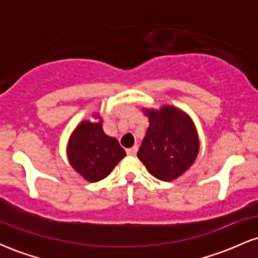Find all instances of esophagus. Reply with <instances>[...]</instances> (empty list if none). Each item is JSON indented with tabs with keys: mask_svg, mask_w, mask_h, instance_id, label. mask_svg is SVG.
I'll return each mask as SVG.
<instances>
[{
	"mask_svg": "<svg viewBox=\"0 0 258 258\" xmlns=\"http://www.w3.org/2000/svg\"><path fill=\"white\" fill-rule=\"evenodd\" d=\"M137 152H138V147L137 146L130 148V149L126 150V153L128 154V155H136V154H137Z\"/></svg>",
	"mask_w": 258,
	"mask_h": 258,
	"instance_id": "1",
	"label": "esophagus"
}]
</instances>
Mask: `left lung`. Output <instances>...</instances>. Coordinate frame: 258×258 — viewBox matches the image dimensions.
<instances>
[{
  "label": "left lung",
  "instance_id": "8db88e82",
  "mask_svg": "<svg viewBox=\"0 0 258 258\" xmlns=\"http://www.w3.org/2000/svg\"><path fill=\"white\" fill-rule=\"evenodd\" d=\"M149 127L137 156L158 179L172 180L185 172L199 152L193 122L178 109L148 110Z\"/></svg>",
  "mask_w": 258,
  "mask_h": 258
}]
</instances>
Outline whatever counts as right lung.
<instances>
[{"instance_id":"1","label":"right lung","mask_w":258,"mask_h":258,"mask_svg":"<svg viewBox=\"0 0 258 258\" xmlns=\"http://www.w3.org/2000/svg\"><path fill=\"white\" fill-rule=\"evenodd\" d=\"M125 155L119 142L103 131L102 122L84 121L74 131L68 146L70 164L88 182L104 179Z\"/></svg>"}]
</instances>
